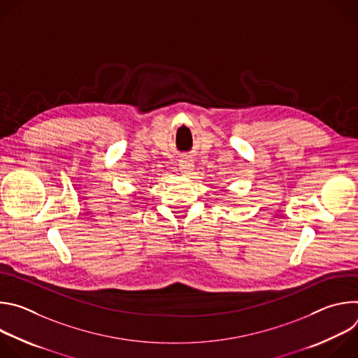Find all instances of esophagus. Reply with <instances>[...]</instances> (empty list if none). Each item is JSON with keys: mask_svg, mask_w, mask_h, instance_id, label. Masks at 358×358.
<instances>
[{"mask_svg": "<svg viewBox=\"0 0 358 358\" xmlns=\"http://www.w3.org/2000/svg\"><path fill=\"white\" fill-rule=\"evenodd\" d=\"M180 171L184 176H191L194 171V163L189 157H182L180 160Z\"/></svg>", "mask_w": 358, "mask_h": 358, "instance_id": "1", "label": "esophagus"}]
</instances>
